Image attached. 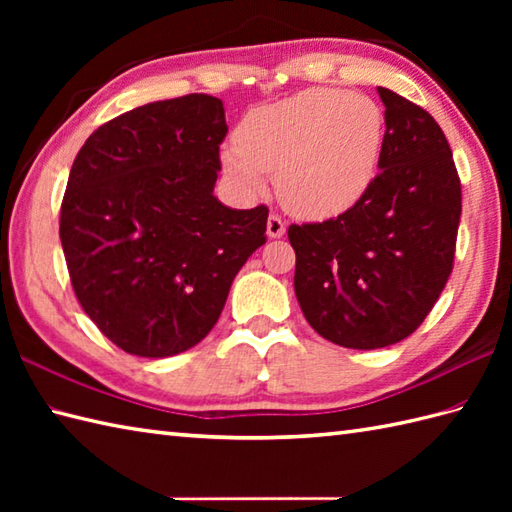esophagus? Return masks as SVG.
<instances>
[{
    "mask_svg": "<svg viewBox=\"0 0 512 512\" xmlns=\"http://www.w3.org/2000/svg\"><path fill=\"white\" fill-rule=\"evenodd\" d=\"M266 233L270 239H277L286 233V222L281 220V215L277 213H270L268 217V224H266Z\"/></svg>",
    "mask_w": 512,
    "mask_h": 512,
    "instance_id": "34e87169",
    "label": "esophagus"
}]
</instances>
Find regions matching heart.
Returning a JSON list of instances; mask_svg holds the SVG:
<instances>
[{"mask_svg":"<svg viewBox=\"0 0 512 512\" xmlns=\"http://www.w3.org/2000/svg\"><path fill=\"white\" fill-rule=\"evenodd\" d=\"M383 140L385 118L372 99L314 88L248 112L222 167L248 193L264 187V173L277 176L292 213L325 220L352 209L372 187Z\"/></svg>","mask_w":512,"mask_h":512,"instance_id":"b5f03b06","label":"heart"}]
</instances>
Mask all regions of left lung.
Wrapping results in <instances>:
<instances>
[{
    "label": "left lung",
    "mask_w": 512,
    "mask_h": 512,
    "mask_svg": "<svg viewBox=\"0 0 512 512\" xmlns=\"http://www.w3.org/2000/svg\"><path fill=\"white\" fill-rule=\"evenodd\" d=\"M378 94L387 129L372 187L339 217L288 228L303 317L352 350L394 345L418 330L449 281L462 215L440 125L400 94Z\"/></svg>",
    "instance_id": "obj_1"
}]
</instances>
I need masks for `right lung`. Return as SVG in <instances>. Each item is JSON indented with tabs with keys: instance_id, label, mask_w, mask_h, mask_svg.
<instances>
[{
	"instance_id": "obj_1",
	"label": "right lung",
	"mask_w": 512,
	"mask_h": 512,
	"mask_svg": "<svg viewBox=\"0 0 512 512\" xmlns=\"http://www.w3.org/2000/svg\"><path fill=\"white\" fill-rule=\"evenodd\" d=\"M209 94L147 103L85 140L61 202L74 295L123 352L165 358L198 345L239 268L266 244L268 206L213 195L226 138Z\"/></svg>"
}]
</instances>
